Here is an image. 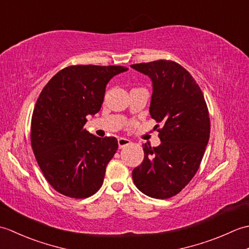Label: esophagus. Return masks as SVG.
<instances>
[{
    "mask_svg": "<svg viewBox=\"0 0 249 249\" xmlns=\"http://www.w3.org/2000/svg\"><path fill=\"white\" fill-rule=\"evenodd\" d=\"M131 143L130 140L126 139V138H119L118 139V144H119V149H123V147L127 146Z\"/></svg>",
    "mask_w": 249,
    "mask_h": 249,
    "instance_id": "1",
    "label": "esophagus"
}]
</instances>
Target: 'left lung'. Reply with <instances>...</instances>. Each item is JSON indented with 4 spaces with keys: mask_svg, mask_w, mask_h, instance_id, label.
<instances>
[{
    "mask_svg": "<svg viewBox=\"0 0 249 249\" xmlns=\"http://www.w3.org/2000/svg\"><path fill=\"white\" fill-rule=\"evenodd\" d=\"M130 67L151 78L150 114L162 124L158 129L161 143L142 145L144 158L133 170L134 183L149 197L170 198L190 182L202 160L211 129L208 106L198 83L176 62L158 60Z\"/></svg>",
    "mask_w": 249,
    "mask_h": 249,
    "instance_id": "left-lung-1",
    "label": "left lung"
}]
</instances>
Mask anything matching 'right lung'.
<instances>
[{"instance_id": "right-lung-1", "label": "right lung", "mask_w": 249, "mask_h": 249, "mask_svg": "<svg viewBox=\"0 0 249 249\" xmlns=\"http://www.w3.org/2000/svg\"><path fill=\"white\" fill-rule=\"evenodd\" d=\"M123 66H68L50 79L32 115L31 143L37 163L57 193L82 199L102 187L106 167L118 150L114 137L83 127L102 108L106 86Z\"/></svg>"}]
</instances>
